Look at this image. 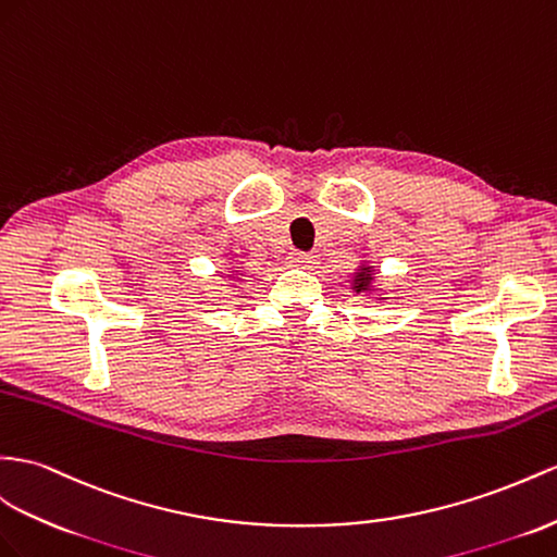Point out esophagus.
Instances as JSON below:
<instances>
[{
    "instance_id": "esophagus-1",
    "label": "esophagus",
    "mask_w": 557,
    "mask_h": 557,
    "mask_svg": "<svg viewBox=\"0 0 557 557\" xmlns=\"http://www.w3.org/2000/svg\"><path fill=\"white\" fill-rule=\"evenodd\" d=\"M289 261H292L294 265H298V268H315L318 256L310 253V251H292Z\"/></svg>"
}]
</instances>
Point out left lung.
<instances>
[{
  "label": "left lung",
  "mask_w": 557,
  "mask_h": 557,
  "mask_svg": "<svg viewBox=\"0 0 557 557\" xmlns=\"http://www.w3.org/2000/svg\"><path fill=\"white\" fill-rule=\"evenodd\" d=\"M369 282H372V268L362 265V270L355 275V292H364L369 289Z\"/></svg>",
  "instance_id": "8db88e82"
}]
</instances>
